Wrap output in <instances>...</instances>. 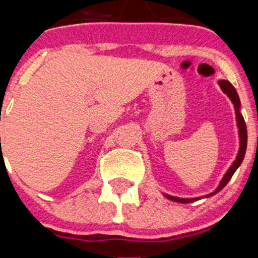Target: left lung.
I'll list each match as a JSON object with an SVG mask.
<instances>
[{
  "instance_id": "left-lung-1",
  "label": "left lung",
  "mask_w": 258,
  "mask_h": 258,
  "mask_svg": "<svg viewBox=\"0 0 258 258\" xmlns=\"http://www.w3.org/2000/svg\"><path fill=\"white\" fill-rule=\"evenodd\" d=\"M220 86L221 89H222V92L225 93V94H227V97L231 99V102L234 103V108H235V113H236V121H238V127H239V138H240V149H239V152H238V156H236L235 161L232 163V165L230 166L229 170L226 172V174L223 175L222 181H221L220 186H218L216 190L213 191V192L208 194V195H206V198H209V197H213L214 194L220 192L221 190H222L225 186L227 184V182L231 179L232 174L235 173V170L238 169L239 166H240L241 161H243V159H244V155H245V150H247V125H245V121L244 118H243V116H241L240 113V99H239V95L238 93H236L235 88L231 85V84L229 83V81H226V80H221L220 83ZM166 198L169 200H173V202H177V203H182V204H186V203H192V202H197V200L202 199V197L200 198H192V199H183V198H175V197H170V195H166Z\"/></svg>"
}]
</instances>
